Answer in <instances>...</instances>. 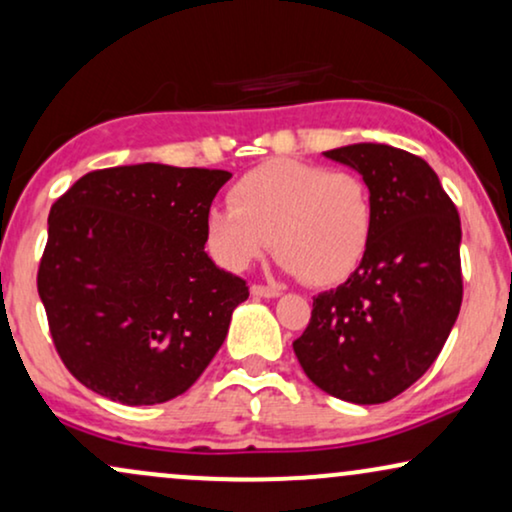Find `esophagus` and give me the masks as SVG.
<instances>
[{
	"label": "esophagus",
	"instance_id": "obj_1",
	"mask_svg": "<svg viewBox=\"0 0 512 512\" xmlns=\"http://www.w3.org/2000/svg\"><path fill=\"white\" fill-rule=\"evenodd\" d=\"M250 293L255 297H267V300H271V297H278L281 295V290L278 288H271V286H252Z\"/></svg>",
	"mask_w": 512,
	"mask_h": 512
}]
</instances>
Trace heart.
<instances>
[{
	"instance_id": "b5f03b06",
	"label": "heart",
	"mask_w": 512,
	"mask_h": 512,
	"mask_svg": "<svg viewBox=\"0 0 512 512\" xmlns=\"http://www.w3.org/2000/svg\"><path fill=\"white\" fill-rule=\"evenodd\" d=\"M229 203L208 210L205 238L236 271L274 243L286 274L328 286L352 274L371 243L373 198L357 172L274 158L245 172Z\"/></svg>"
}]
</instances>
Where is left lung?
I'll return each mask as SVG.
<instances>
[{
  "label": "left lung",
  "mask_w": 512,
  "mask_h": 512,
  "mask_svg": "<svg viewBox=\"0 0 512 512\" xmlns=\"http://www.w3.org/2000/svg\"><path fill=\"white\" fill-rule=\"evenodd\" d=\"M323 155L368 184L373 234L357 271L314 297L293 349L323 392L383 404L428 371L461 312V219L418 155L371 141Z\"/></svg>",
  "instance_id": "8db88e82"
}]
</instances>
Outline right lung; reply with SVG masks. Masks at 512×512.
<instances>
[{
	"instance_id": "1",
	"label": "right lung",
	"mask_w": 512,
	"mask_h": 512,
	"mask_svg": "<svg viewBox=\"0 0 512 512\" xmlns=\"http://www.w3.org/2000/svg\"><path fill=\"white\" fill-rule=\"evenodd\" d=\"M224 170L160 163L96 170L49 212L37 290L63 364L127 406L184 394L248 300L243 278L205 252Z\"/></svg>"
}]
</instances>
